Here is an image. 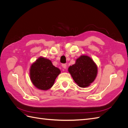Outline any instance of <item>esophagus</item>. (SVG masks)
Returning <instances> with one entry per match:
<instances>
[{
  "mask_svg": "<svg viewBox=\"0 0 128 128\" xmlns=\"http://www.w3.org/2000/svg\"><path fill=\"white\" fill-rule=\"evenodd\" d=\"M62 68H64V69H66V68H67V64H62Z\"/></svg>",
  "mask_w": 128,
  "mask_h": 128,
  "instance_id": "1",
  "label": "esophagus"
}]
</instances>
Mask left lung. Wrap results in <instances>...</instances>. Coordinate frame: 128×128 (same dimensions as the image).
I'll return each mask as SVG.
<instances>
[{
	"label": "left lung",
	"instance_id": "left-lung-1",
	"mask_svg": "<svg viewBox=\"0 0 128 128\" xmlns=\"http://www.w3.org/2000/svg\"><path fill=\"white\" fill-rule=\"evenodd\" d=\"M97 66L91 58L82 56L76 63L68 68L75 82L81 88L88 86L94 80L97 75Z\"/></svg>",
	"mask_w": 128,
	"mask_h": 128
}]
</instances>
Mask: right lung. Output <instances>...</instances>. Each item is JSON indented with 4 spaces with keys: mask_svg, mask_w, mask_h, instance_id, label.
Wrapping results in <instances>:
<instances>
[{
    "mask_svg": "<svg viewBox=\"0 0 128 128\" xmlns=\"http://www.w3.org/2000/svg\"><path fill=\"white\" fill-rule=\"evenodd\" d=\"M60 72V69L54 66L50 60L40 57L31 66L30 77L37 88L47 90L53 86Z\"/></svg>",
    "mask_w": 128,
    "mask_h": 128,
    "instance_id": "1",
    "label": "right lung"
}]
</instances>
